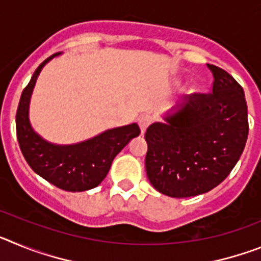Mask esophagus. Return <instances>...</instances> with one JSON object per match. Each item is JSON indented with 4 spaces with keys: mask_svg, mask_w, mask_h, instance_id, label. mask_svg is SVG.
<instances>
[{
    "mask_svg": "<svg viewBox=\"0 0 261 261\" xmlns=\"http://www.w3.org/2000/svg\"><path fill=\"white\" fill-rule=\"evenodd\" d=\"M151 123H153V117L149 116V115H144V116L140 117V119H138V125H140V129H141V133H145L146 128L150 125Z\"/></svg>",
    "mask_w": 261,
    "mask_h": 261,
    "instance_id": "esophagus-1",
    "label": "esophagus"
}]
</instances>
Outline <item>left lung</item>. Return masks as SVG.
I'll use <instances>...</instances> for the list:
<instances>
[{"mask_svg":"<svg viewBox=\"0 0 261 261\" xmlns=\"http://www.w3.org/2000/svg\"><path fill=\"white\" fill-rule=\"evenodd\" d=\"M213 93L191 94L146 129L145 167L158 192L183 199L206 193L225 180L241 158L248 136L241 85L216 65Z\"/></svg>","mask_w":261,"mask_h":261,"instance_id":"1","label":"left lung"}]
</instances>
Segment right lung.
Segmentation results:
<instances>
[{"mask_svg":"<svg viewBox=\"0 0 261 261\" xmlns=\"http://www.w3.org/2000/svg\"><path fill=\"white\" fill-rule=\"evenodd\" d=\"M55 53L43 61L23 90L17 110V137L23 156L38 175L69 192H82L102 183L112 161L141 130L136 123L107 129L86 141L71 145L48 142L34 130L29 117L32 90L41 69L59 56Z\"/></svg>","mask_w":261,"mask_h":261,"instance_id":"1","label":"right lung"}]
</instances>
